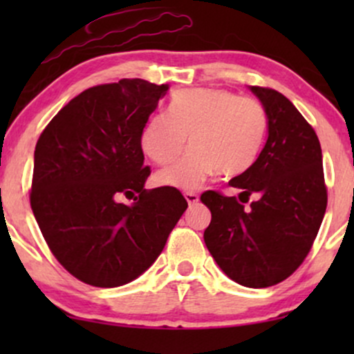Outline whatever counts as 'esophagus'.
Instances as JSON below:
<instances>
[{"label": "esophagus", "mask_w": 354, "mask_h": 354, "mask_svg": "<svg viewBox=\"0 0 354 354\" xmlns=\"http://www.w3.org/2000/svg\"><path fill=\"white\" fill-rule=\"evenodd\" d=\"M185 198H186V201H188L189 206L198 205V201H200V196H198L196 193H191V191H188V193H185Z\"/></svg>", "instance_id": "34e87169"}]
</instances>
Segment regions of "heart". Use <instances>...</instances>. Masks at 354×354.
Instances as JSON below:
<instances>
[{
	"label": "heart",
	"mask_w": 354,
	"mask_h": 354,
	"mask_svg": "<svg viewBox=\"0 0 354 354\" xmlns=\"http://www.w3.org/2000/svg\"><path fill=\"white\" fill-rule=\"evenodd\" d=\"M266 113L258 101L236 98L213 88H189L173 93L168 115H154L141 131V149L158 165L180 156L188 138L189 151L183 160L154 174L156 185L196 189L214 173H245L261 149Z\"/></svg>",
	"instance_id": "1"
}]
</instances>
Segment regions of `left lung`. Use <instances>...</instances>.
<instances>
[{"instance_id":"8db88e82","label":"left lung","mask_w":354,"mask_h":354,"mask_svg":"<svg viewBox=\"0 0 354 354\" xmlns=\"http://www.w3.org/2000/svg\"><path fill=\"white\" fill-rule=\"evenodd\" d=\"M265 108L261 153L230 185L236 196L205 191L211 211L205 243L223 273L246 288H268L293 274L310 253L326 211L323 154L315 129L286 96L250 86ZM251 194L257 200L248 209Z\"/></svg>"}]
</instances>
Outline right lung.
Instances as JSON below:
<instances>
[{"instance_id": "right-lung-1", "label": "right lung", "mask_w": 354, "mask_h": 354, "mask_svg": "<svg viewBox=\"0 0 354 354\" xmlns=\"http://www.w3.org/2000/svg\"><path fill=\"white\" fill-rule=\"evenodd\" d=\"M168 89L140 78L84 89L36 143L31 209L51 253L80 281L116 288L136 279L188 208L176 188L145 189L151 171L141 131Z\"/></svg>"}]
</instances>
